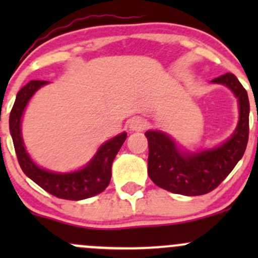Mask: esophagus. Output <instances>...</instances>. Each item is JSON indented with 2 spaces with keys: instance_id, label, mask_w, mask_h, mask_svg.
I'll return each mask as SVG.
<instances>
[{
  "instance_id": "esophagus-1",
  "label": "esophagus",
  "mask_w": 258,
  "mask_h": 258,
  "mask_svg": "<svg viewBox=\"0 0 258 258\" xmlns=\"http://www.w3.org/2000/svg\"><path fill=\"white\" fill-rule=\"evenodd\" d=\"M147 127V121L142 117H134V118L130 121V128L132 131H142Z\"/></svg>"
}]
</instances>
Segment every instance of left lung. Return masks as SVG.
<instances>
[{
    "label": "left lung",
    "mask_w": 258,
    "mask_h": 258,
    "mask_svg": "<svg viewBox=\"0 0 258 258\" xmlns=\"http://www.w3.org/2000/svg\"><path fill=\"white\" fill-rule=\"evenodd\" d=\"M228 86L240 105V121L235 134L220 147L199 153H181L175 142L160 131H147L148 176L158 187L184 196H200L213 191L235 168L248 141L249 102L247 91L237 77L225 74L212 80Z\"/></svg>",
    "instance_id": "obj_1"
}]
</instances>
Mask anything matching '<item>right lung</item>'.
Listing matches in <instances>:
<instances>
[{"label":"right lung","instance_id":"obj_1","mask_svg":"<svg viewBox=\"0 0 258 258\" xmlns=\"http://www.w3.org/2000/svg\"><path fill=\"white\" fill-rule=\"evenodd\" d=\"M46 83L47 81L35 80L23 86L18 91L16 101L10 113V131H11L18 163L26 176H28L48 194L58 199L79 201L101 194L110 183L111 175H112L111 173L112 162L121 146L123 145L127 135L123 132L103 144L91 162L85 168L76 172L54 173L40 168L31 160L23 146L22 137H21V117L28 100L41 86Z\"/></svg>","mask_w":258,"mask_h":258}]
</instances>
